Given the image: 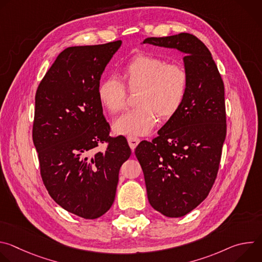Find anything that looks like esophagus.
I'll return each instance as SVG.
<instances>
[{
  "instance_id": "1",
  "label": "esophagus",
  "mask_w": 262,
  "mask_h": 262,
  "mask_svg": "<svg viewBox=\"0 0 262 262\" xmlns=\"http://www.w3.org/2000/svg\"><path fill=\"white\" fill-rule=\"evenodd\" d=\"M127 142H128L129 147L134 150V149L137 147V145L140 143V139L137 138V137H134V136H128L127 137Z\"/></svg>"
}]
</instances>
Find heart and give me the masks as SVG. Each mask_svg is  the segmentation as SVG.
<instances>
[{
    "instance_id": "heart-1",
    "label": "heart",
    "mask_w": 262,
    "mask_h": 262,
    "mask_svg": "<svg viewBox=\"0 0 262 262\" xmlns=\"http://www.w3.org/2000/svg\"><path fill=\"white\" fill-rule=\"evenodd\" d=\"M129 88H139L137 106L126 111L114 122L118 134L143 136L150 132L161 119L172 117L182 104L189 87V74L179 64L140 54L123 67ZM100 102L111 112L118 113L126 105L127 90L115 74L103 78L97 88Z\"/></svg>"
}]
</instances>
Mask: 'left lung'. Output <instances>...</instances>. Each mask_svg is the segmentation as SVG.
<instances>
[{"label": "left lung", "instance_id": "left-lung-1", "mask_svg": "<svg viewBox=\"0 0 262 262\" xmlns=\"http://www.w3.org/2000/svg\"><path fill=\"white\" fill-rule=\"evenodd\" d=\"M143 43L185 55L189 87L182 104L157 138L142 141L135 150L149 203L166 216L179 217L207 197L216 178L227 129L225 90L209 50L196 36L149 37Z\"/></svg>", "mask_w": 262, "mask_h": 262}]
</instances>
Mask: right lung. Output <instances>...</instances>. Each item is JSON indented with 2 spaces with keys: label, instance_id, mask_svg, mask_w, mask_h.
<instances>
[{
  "label": "right lung",
  "instance_id": "1",
  "mask_svg": "<svg viewBox=\"0 0 262 262\" xmlns=\"http://www.w3.org/2000/svg\"><path fill=\"white\" fill-rule=\"evenodd\" d=\"M121 43L65 49L35 95L33 142L42 181L57 204L87 220L111 208L120 167L132 155L123 136H108L97 95L101 74ZM104 141L107 148L98 152Z\"/></svg>",
  "mask_w": 262,
  "mask_h": 262
}]
</instances>
